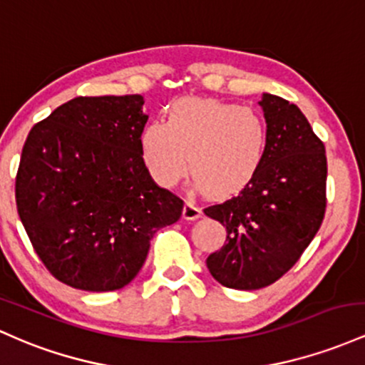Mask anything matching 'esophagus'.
I'll list each match as a JSON object with an SVG mask.
<instances>
[{
    "label": "esophagus",
    "instance_id": "1",
    "mask_svg": "<svg viewBox=\"0 0 365 365\" xmlns=\"http://www.w3.org/2000/svg\"><path fill=\"white\" fill-rule=\"evenodd\" d=\"M182 215H184V219L195 220V219H198L200 215H202V208H200L198 205H196V202H195L193 198H187L186 203H184Z\"/></svg>",
    "mask_w": 365,
    "mask_h": 365
}]
</instances>
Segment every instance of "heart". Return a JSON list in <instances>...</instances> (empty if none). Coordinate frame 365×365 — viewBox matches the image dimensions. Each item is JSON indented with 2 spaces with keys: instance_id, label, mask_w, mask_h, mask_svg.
<instances>
[{
  "instance_id": "obj_1",
  "label": "heart",
  "mask_w": 365,
  "mask_h": 365,
  "mask_svg": "<svg viewBox=\"0 0 365 365\" xmlns=\"http://www.w3.org/2000/svg\"><path fill=\"white\" fill-rule=\"evenodd\" d=\"M269 148V128L248 106L212 98H181L167 122L153 120L141 136L146 167L162 186L190 174L208 195H229L255 178Z\"/></svg>"
}]
</instances>
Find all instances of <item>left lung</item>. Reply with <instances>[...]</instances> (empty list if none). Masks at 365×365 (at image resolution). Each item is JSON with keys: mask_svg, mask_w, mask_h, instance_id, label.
I'll use <instances>...</instances> for the list:
<instances>
[{"mask_svg": "<svg viewBox=\"0 0 365 365\" xmlns=\"http://www.w3.org/2000/svg\"><path fill=\"white\" fill-rule=\"evenodd\" d=\"M269 148L255 178L240 193L203 212L226 226V245L210 253L214 279L235 289H260L297 264L326 212L324 143L297 105L265 93L259 101Z\"/></svg>", "mask_w": 365, "mask_h": 365, "instance_id": "8db88e82", "label": "left lung"}]
</instances>
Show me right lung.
<instances>
[{
	"label": "right lung",
	"instance_id": "right-lung-1",
	"mask_svg": "<svg viewBox=\"0 0 365 365\" xmlns=\"http://www.w3.org/2000/svg\"><path fill=\"white\" fill-rule=\"evenodd\" d=\"M143 96H79L38 122L15 178L17 210L53 277L113 292L136 277L150 240L178 222L184 202L151 179Z\"/></svg>",
	"mask_w": 365,
	"mask_h": 365
}]
</instances>
